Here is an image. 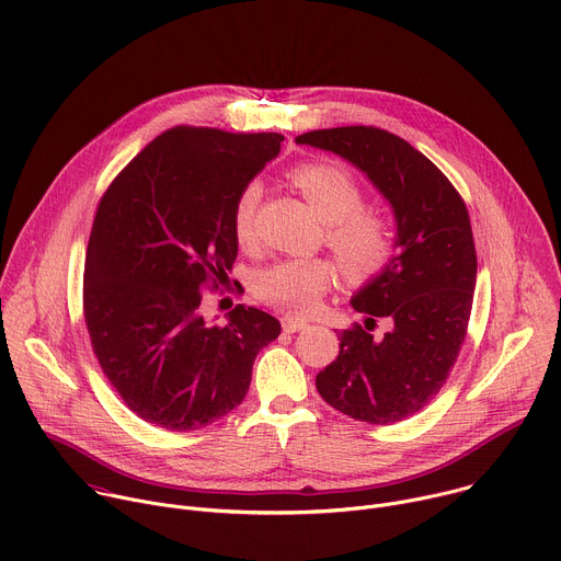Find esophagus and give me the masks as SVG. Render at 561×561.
Here are the masks:
<instances>
[{"label": "esophagus", "mask_w": 561, "mask_h": 561, "mask_svg": "<svg viewBox=\"0 0 561 561\" xmlns=\"http://www.w3.org/2000/svg\"><path fill=\"white\" fill-rule=\"evenodd\" d=\"M282 329H284V333H299V331L308 329V324L304 322V319L286 314V317H282Z\"/></svg>", "instance_id": "esophagus-1"}]
</instances>
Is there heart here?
I'll list each match as a JSON object with an SVG mask.
<instances>
[{
  "label": "heart",
  "mask_w": 561,
  "mask_h": 561,
  "mask_svg": "<svg viewBox=\"0 0 561 561\" xmlns=\"http://www.w3.org/2000/svg\"><path fill=\"white\" fill-rule=\"evenodd\" d=\"M295 184L329 221L327 242L346 277H377L394 257V230L381 215L366 210L362 184L335 162H306L293 173ZM264 186L249 182L232 204V234L242 247L253 244L255 217ZM331 264L322 257H288L262 268L253 279L255 295L290 314L317 308L331 284Z\"/></svg>",
  "instance_id": "obj_1"
}]
</instances>
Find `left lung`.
I'll use <instances>...</instances> for the list:
<instances>
[{
  "label": "left lung",
  "mask_w": 561,
  "mask_h": 561,
  "mask_svg": "<svg viewBox=\"0 0 561 561\" xmlns=\"http://www.w3.org/2000/svg\"><path fill=\"white\" fill-rule=\"evenodd\" d=\"M295 141L348 159L397 221L392 262L351 299L366 322L340 333V355L319 370L317 390L353 420L402 422L439 392L466 340L477 277L466 204L426 154L388 130L340 126ZM379 316L389 333L373 336Z\"/></svg>",
  "instance_id": "8db88e82"
}]
</instances>
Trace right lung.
<instances>
[{"label":"right lung","instance_id":"right-lung-1","mask_svg":"<svg viewBox=\"0 0 561 561\" xmlns=\"http://www.w3.org/2000/svg\"><path fill=\"white\" fill-rule=\"evenodd\" d=\"M279 133L175 126L106 188L84 266L93 353L124 404L167 431L204 428L244 402L277 319L237 304L206 322L202 288L237 257L232 204L279 154Z\"/></svg>","mask_w":561,"mask_h":561}]
</instances>
